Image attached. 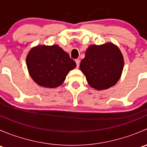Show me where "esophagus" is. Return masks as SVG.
<instances>
[{
	"label": "esophagus",
	"mask_w": 147,
	"mask_h": 147,
	"mask_svg": "<svg viewBox=\"0 0 147 147\" xmlns=\"http://www.w3.org/2000/svg\"><path fill=\"white\" fill-rule=\"evenodd\" d=\"M75 63H76V65H77V67H79L80 66V60H75Z\"/></svg>",
	"instance_id": "1"
}]
</instances>
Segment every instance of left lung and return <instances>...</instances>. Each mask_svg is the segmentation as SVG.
Instances as JSON below:
<instances>
[{"label": "left lung", "mask_w": 147, "mask_h": 147, "mask_svg": "<svg viewBox=\"0 0 147 147\" xmlns=\"http://www.w3.org/2000/svg\"><path fill=\"white\" fill-rule=\"evenodd\" d=\"M123 67L122 54L119 47L111 42L89 46L80 65L90 87L97 90L115 85L121 77Z\"/></svg>", "instance_id": "left-lung-1"}]
</instances>
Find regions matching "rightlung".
Returning <instances> with one entry per match:
<instances>
[{"label":"right lung","mask_w":147,"mask_h":147,"mask_svg":"<svg viewBox=\"0 0 147 147\" xmlns=\"http://www.w3.org/2000/svg\"><path fill=\"white\" fill-rule=\"evenodd\" d=\"M30 75L38 85L55 88L63 84L76 63L59 45H38L26 57Z\"/></svg>","instance_id":"obj_1"}]
</instances>
